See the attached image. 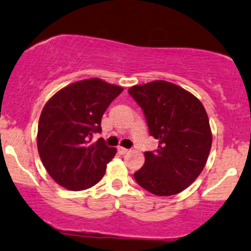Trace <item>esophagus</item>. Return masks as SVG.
<instances>
[{
  "label": "esophagus",
  "mask_w": 251,
  "mask_h": 251,
  "mask_svg": "<svg viewBox=\"0 0 251 251\" xmlns=\"http://www.w3.org/2000/svg\"><path fill=\"white\" fill-rule=\"evenodd\" d=\"M117 150H118V152L121 153V154H126V153H128V150H126V148H125V147L120 146L117 148Z\"/></svg>",
  "instance_id": "esophagus-1"
}]
</instances>
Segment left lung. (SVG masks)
Wrapping results in <instances>:
<instances>
[{
	"label": "left lung",
	"instance_id": "1",
	"mask_svg": "<svg viewBox=\"0 0 251 251\" xmlns=\"http://www.w3.org/2000/svg\"><path fill=\"white\" fill-rule=\"evenodd\" d=\"M128 93L144 111L150 134L159 140L155 152H145L135 180L154 195H176L207 163L212 131L206 110L194 94L164 80L135 85Z\"/></svg>",
	"mask_w": 251,
	"mask_h": 251
}]
</instances>
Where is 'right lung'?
<instances>
[{"label": "right lung", "mask_w": 251, "mask_h": 251, "mask_svg": "<svg viewBox=\"0 0 251 251\" xmlns=\"http://www.w3.org/2000/svg\"><path fill=\"white\" fill-rule=\"evenodd\" d=\"M121 86L100 79L71 83L53 94L40 114L37 146L43 165L51 178L68 190L93 187L103 178L106 164L117 150L103 139L91 144L101 131V117Z\"/></svg>", "instance_id": "right-lung-1"}]
</instances>
